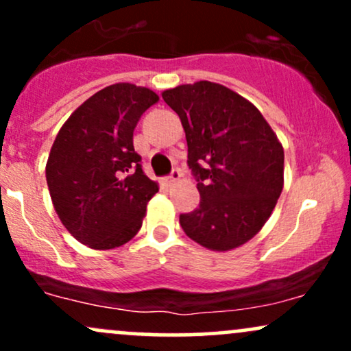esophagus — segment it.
Instances as JSON below:
<instances>
[{
	"label": "esophagus",
	"mask_w": 351,
	"mask_h": 351,
	"mask_svg": "<svg viewBox=\"0 0 351 351\" xmlns=\"http://www.w3.org/2000/svg\"><path fill=\"white\" fill-rule=\"evenodd\" d=\"M180 176H181V171L178 170V168H173L170 175H168L167 178H165V183H167L168 186H170V184H173V183H175V181L180 180Z\"/></svg>",
	"instance_id": "34e87169"
}]
</instances>
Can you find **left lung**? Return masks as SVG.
Instances as JSON below:
<instances>
[{"label":"left lung","mask_w":351,"mask_h":351,"mask_svg":"<svg viewBox=\"0 0 351 351\" xmlns=\"http://www.w3.org/2000/svg\"><path fill=\"white\" fill-rule=\"evenodd\" d=\"M188 142L199 206L180 215L188 237L229 251L264 226L284 186V148L265 119L231 88L201 80L162 94Z\"/></svg>","instance_id":"8db88e82"}]
</instances>
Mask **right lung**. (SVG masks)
Masks as SVG:
<instances>
[{
    "label": "right lung",
    "mask_w": 351,
    "mask_h": 351,
    "mask_svg": "<svg viewBox=\"0 0 351 351\" xmlns=\"http://www.w3.org/2000/svg\"><path fill=\"white\" fill-rule=\"evenodd\" d=\"M156 102L150 88L114 84L87 99L56 136L47 186L59 219L79 243L114 249L142 228L158 184L142 170L134 130Z\"/></svg>",
    "instance_id": "obj_1"
}]
</instances>
